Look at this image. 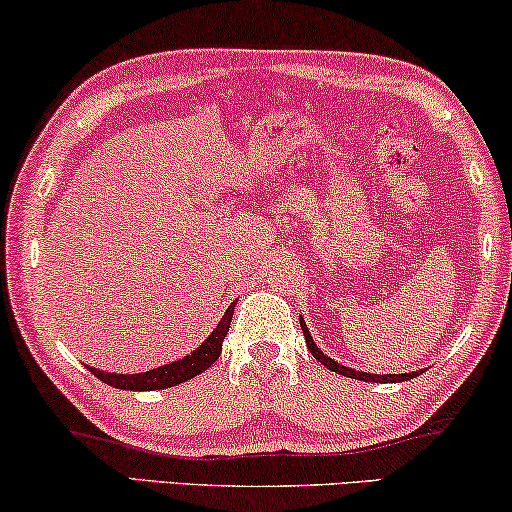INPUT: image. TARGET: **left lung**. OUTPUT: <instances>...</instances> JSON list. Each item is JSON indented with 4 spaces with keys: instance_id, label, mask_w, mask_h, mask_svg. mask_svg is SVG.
I'll return each instance as SVG.
<instances>
[{
    "instance_id": "left-lung-1",
    "label": "left lung",
    "mask_w": 512,
    "mask_h": 512,
    "mask_svg": "<svg viewBox=\"0 0 512 512\" xmlns=\"http://www.w3.org/2000/svg\"><path fill=\"white\" fill-rule=\"evenodd\" d=\"M301 331H304L306 345H308V350H311V355H313L315 359H318L320 364H325L327 369L341 373V376H348V378H355V380H366V383H401V380H410V378L420 376V373H422V371H413V373H399V376H397V373H394V376H373V373H362V371L348 369V366L338 364V362H334V359H329L327 355H322L318 345L313 343V336H311V331L306 329L304 320H301Z\"/></svg>"
}]
</instances>
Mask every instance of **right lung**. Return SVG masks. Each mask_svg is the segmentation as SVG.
<instances>
[{
    "instance_id": "add662e5",
    "label": "right lung",
    "mask_w": 512,
    "mask_h": 512,
    "mask_svg": "<svg viewBox=\"0 0 512 512\" xmlns=\"http://www.w3.org/2000/svg\"><path fill=\"white\" fill-rule=\"evenodd\" d=\"M234 315V304L227 308V313L222 315V320L218 322V327L211 336L201 343V348H197L192 355H187L178 362L157 366L153 371H143V373H104L99 369H88L92 371V376H97L99 380H104L106 385L118 387V390H136V392H146V390H164V387H174L181 385L185 380H190L194 376H199L201 371H206L215 359L220 357L222 352V341H225L227 331H229V322H232Z\"/></svg>"
}]
</instances>
